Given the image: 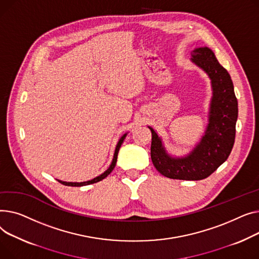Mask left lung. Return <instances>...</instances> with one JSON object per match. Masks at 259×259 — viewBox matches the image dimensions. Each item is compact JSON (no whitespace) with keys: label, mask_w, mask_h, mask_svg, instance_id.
I'll return each mask as SVG.
<instances>
[{"label":"left lung","mask_w":259,"mask_h":259,"mask_svg":"<svg viewBox=\"0 0 259 259\" xmlns=\"http://www.w3.org/2000/svg\"><path fill=\"white\" fill-rule=\"evenodd\" d=\"M191 62L207 73L212 88L209 123L201 141L187 156L176 158L167 154L154 128H148L150 157L156 169L169 179L199 181L213 174L229 157L235 140L238 106L230 75L213 51L208 47L196 48L191 52Z\"/></svg>","instance_id":"8db88e82"}]
</instances>
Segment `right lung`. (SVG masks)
<instances>
[{
  "instance_id": "obj_1",
  "label": "right lung",
  "mask_w": 259,
  "mask_h": 259,
  "mask_svg": "<svg viewBox=\"0 0 259 259\" xmlns=\"http://www.w3.org/2000/svg\"><path fill=\"white\" fill-rule=\"evenodd\" d=\"M126 135H127V134H124L122 137H121L120 140L118 141V143H117V146H116V149H115V154H114V158H113V161H112V163H111V165H110L109 168L106 169V170H105L103 174H101L100 176H98V177L94 178L93 180H90V181H87V182H80V183H77V182H64V181H59V180H58L59 183H62V184L66 185V186L80 187V186H84V185H90V184H93V183H97V182H99V181L103 180L104 178L108 177V176H109V175H110V174L113 171L114 167L116 166V162H117V156H118V151H119V149H120V147H121V144L123 143V140L125 139Z\"/></svg>"
}]
</instances>
